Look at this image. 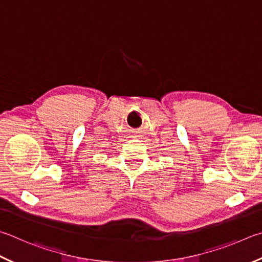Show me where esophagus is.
<instances>
[{"label": "esophagus", "instance_id": "esophagus-1", "mask_svg": "<svg viewBox=\"0 0 262 262\" xmlns=\"http://www.w3.org/2000/svg\"><path fill=\"white\" fill-rule=\"evenodd\" d=\"M134 137H139V136H134Z\"/></svg>", "mask_w": 262, "mask_h": 262}]
</instances>
